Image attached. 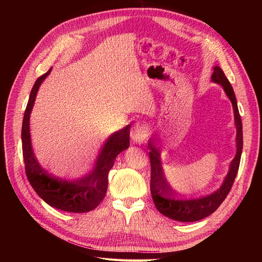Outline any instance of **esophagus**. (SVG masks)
Segmentation results:
<instances>
[{
	"mask_svg": "<svg viewBox=\"0 0 262 262\" xmlns=\"http://www.w3.org/2000/svg\"><path fill=\"white\" fill-rule=\"evenodd\" d=\"M145 137H146V133L142 129H138L136 130V132H134V138H136V141L139 142V143L140 142H143L145 140Z\"/></svg>",
	"mask_w": 262,
	"mask_h": 262,
	"instance_id": "obj_1",
	"label": "esophagus"
}]
</instances>
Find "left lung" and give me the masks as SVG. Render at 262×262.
I'll use <instances>...</instances> for the list:
<instances>
[{"label": "left lung", "mask_w": 262, "mask_h": 262, "mask_svg": "<svg viewBox=\"0 0 262 262\" xmlns=\"http://www.w3.org/2000/svg\"><path fill=\"white\" fill-rule=\"evenodd\" d=\"M211 80L213 83L220 84L232 101L234 109V118L236 125V155L229 165L227 175L223 184L215 191L196 198H179L170 191V188L166 184L163 166L161 161V152L152 141H148L147 147L149 149L150 160V193L156 209L163 215L178 222H195L209 216L215 211L221 203L225 200L228 192L231 191L235 177L238 171L241 156L243 150V124L239 116L238 107L235 97V93L231 83L220 67L213 68Z\"/></svg>", "instance_id": "obj_1"}]
</instances>
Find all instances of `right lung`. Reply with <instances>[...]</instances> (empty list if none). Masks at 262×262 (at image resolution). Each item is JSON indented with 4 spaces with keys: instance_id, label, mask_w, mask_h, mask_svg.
<instances>
[{
    "instance_id": "1",
    "label": "right lung",
    "mask_w": 262,
    "mask_h": 262,
    "mask_svg": "<svg viewBox=\"0 0 262 262\" xmlns=\"http://www.w3.org/2000/svg\"><path fill=\"white\" fill-rule=\"evenodd\" d=\"M51 70L37 78L23 119L21 144L26 175L37 194L51 207L72 213L89 212L97 208L104 200L108 188V172L113 168L118 154L129 147L131 126L125 125L123 129L109 136L100 148L93 168L84 176L63 179L49 175L37 161L31 146L29 120L39 87Z\"/></svg>"
}]
</instances>
